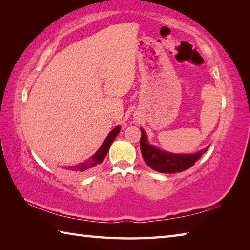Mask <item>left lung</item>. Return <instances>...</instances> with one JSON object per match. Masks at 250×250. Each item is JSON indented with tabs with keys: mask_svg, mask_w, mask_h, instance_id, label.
I'll use <instances>...</instances> for the list:
<instances>
[{
	"mask_svg": "<svg viewBox=\"0 0 250 250\" xmlns=\"http://www.w3.org/2000/svg\"><path fill=\"white\" fill-rule=\"evenodd\" d=\"M142 136L140 140V146L142 156L147 166L160 173H178L191 167L199 159L204 155L208 147L196 153L191 155H179V153H171L164 150L158 149L157 147L150 145L147 142V135L145 131L141 129Z\"/></svg>",
	"mask_w": 250,
	"mask_h": 250,
	"instance_id": "left-lung-1",
	"label": "left lung"
}]
</instances>
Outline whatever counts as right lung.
<instances>
[{
	"mask_svg": "<svg viewBox=\"0 0 250 250\" xmlns=\"http://www.w3.org/2000/svg\"><path fill=\"white\" fill-rule=\"evenodd\" d=\"M119 132H120V126H116V128L108 134V136L106 137L102 146L100 147V149L95 152L91 158L88 159V160H86L84 162L76 164V166H72L67 167H65L66 171L75 175H87L93 172L94 169L97 168L104 160V158L106 157V155H107L111 143L114 142V140L116 139L117 135H118Z\"/></svg>",
	"mask_w": 250,
	"mask_h": 250,
	"instance_id": "add662e5",
	"label": "right lung"
}]
</instances>
